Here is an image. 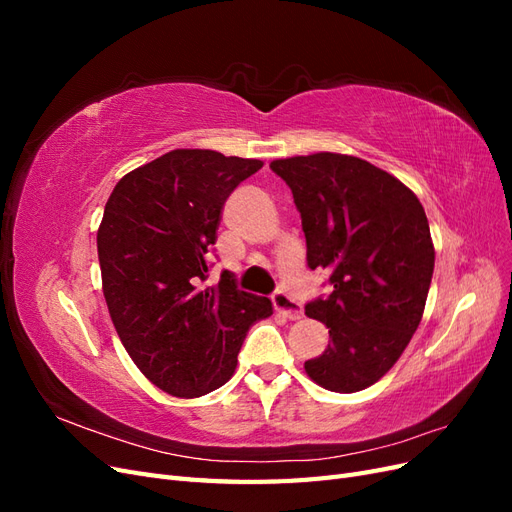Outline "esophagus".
I'll return each mask as SVG.
<instances>
[{
    "label": "esophagus",
    "mask_w": 512,
    "mask_h": 512,
    "mask_svg": "<svg viewBox=\"0 0 512 512\" xmlns=\"http://www.w3.org/2000/svg\"><path fill=\"white\" fill-rule=\"evenodd\" d=\"M271 301H273V307L277 309V312L280 314H284L286 318H290V320H299L301 316H303V309H301V303L299 301H294L288 292H284V290H277V292H273V297H271Z\"/></svg>",
    "instance_id": "esophagus-1"
}]
</instances>
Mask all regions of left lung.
Segmentation results:
<instances>
[{
	"label": "left lung",
	"mask_w": 512,
	"mask_h": 512,
	"mask_svg": "<svg viewBox=\"0 0 512 512\" xmlns=\"http://www.w3.org/2000/svg\"><path fill=\"white\" fill-rule=\"evenodd\" d=\"M271 170L301 213L307 267L331 273L329 297L305 305L329 329L307 376L327 391H363L397 363L423 318L436 260L425 209L397 177L344 153L273 160Z\"/></svg>",
	"instance_id": "left-lung-1"
}]
</instances>
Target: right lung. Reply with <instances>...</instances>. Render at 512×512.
<instances>
[{
  "instance_id": "1",
  "label": "right lung",
  "mask_w": 512,
  "mask_h": 512,
  "mask_svg": "<svg viewBox=\"0 0 512 512\" xmlns=\"http://www.w3.org/2000/svg\"><path fill=\"white\" fill-rule=\"evenodd\" d=\"M260 168L175 149L123 177L104 207L98 258L108 314L136 367L168 395L220 389L247 331L273 314L267 297L239 290L228 271L203 286L226 198Z\"/></svg>"
}]
</instances>
